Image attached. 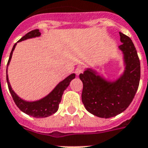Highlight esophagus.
Returning a JSON list of instances; mask_svg holds the SVG:
<instances>
[{"mask_svg": "<svg viewBox=\"0 0 148 148\" xmlns=\"http://www.w3.org/2000/svg\"><path fill=\"white\" fill-rule=\"evenodd\" d=\"M83 70H84L83 66H78L76 68V70H75V74H76L77 75H79V74H81V73H82V72H83Z\"/></svg>", "mask_w": 148, "mask_h": 148, "instance_id": "34e87169", "label": "esophagus"}]
</instances>
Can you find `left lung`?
Instances as JSON below:
<instances>
[{
	"mask_svg": "<svg viewBox=\"0 0 148 148\" xmlns=\"http://www.w3.org/2000/svg\"><path fill=\"white\" fill-rule=\"evenodd\" d=\"M119 47L126 65L123 74L116 82H109L87 69L79 77L83 83L82 99L85 109L100 118H111L126 110L139 86L140 64L136 48L129 36L119 32Z\"/></svg>",
	"mask_w": 148,
	"mask_h": 148,
	"instance_id": "8db88e82",
	"label": "left lung"
}]
</instances>
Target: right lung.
I'll list each match as a JSON object with an SVG mask.
<instances>
[{
  "label": "right lung",
  "instance_id": "add662e5",
  "mask_svg": "<svg viewBox=\"0 0 148 148\" xmlns=\"http://www.w3.org/2000/svg\"><path fill=\"white\" fill-rule=\"evenodd\" d=\"M40 34L41 33L39 32V29H35V30H32V31L28 32L26 35H25L24 36L19 39L18 42L23 41V40L30 39V38L39 36ZM16 44L17 43L14 44L11 53H10L8 62V66L11 61L12 53H13L14 48L16 47ZM74 77H75V74H71L64 79V81L60 82L59 84L56 85V88L48 95H47L43 99H40L39 101H26L20 99L11 88V84H10V82L8 81V74H7V82H8L9 92L13 98L14 103L16 104V106L18 107L21 111L26 113L27 115L36 117V118H44V117L51 116L57 111L64 90L68 87L70 82H71Z\"/></svg>",
  "mask_w": 148,
  "mask_h": 148
}]
</instances>
